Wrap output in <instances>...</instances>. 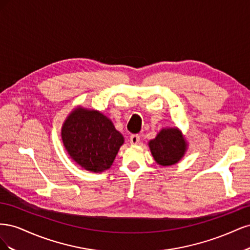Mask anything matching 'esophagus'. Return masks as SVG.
<instances>
[{"label": "esophagus", "mask_w": 250, "mask_h": 250, "mask_svg": "<svg viewBox=\"0 0 250 250\" xmlns=\"http://www.w3.org/2000/svg\"><path fill=\"white\" fill-rule=\"evenodd\" d=\"M140 142V135L139 134H132L130 137V144L132 145H137Z\"/></svg>", "instance_id": "esophagus-1"}]
</instances>
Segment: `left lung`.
I'll return each mask as SVG.
<instances>
[{"mask_svg": "<svg viewBox=\"0 0 250 250\" xmlns=\"http://www.w3.org/2000/svg\"><path fill=\"white\" fill-rule=\"evenodd\" d=\"M188 144L178 128H163L155 139L149 142L154 161L161 166H172L184 157Z\"/></svg>", "mask_w": 250, "mask_h": 250, "instance_id": "obj_1", "label": "left lung"}]
</instances>
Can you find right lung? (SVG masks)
Returning <instances> with one entry per match:
<instances>
[{"mask_svg": "<svg viewBox=\"0 0 250 250\" xmlns=\"http://www.w3.org/2000/svg\"><path fill=\"white\" fill-rule=\"evenodd\" d=\"M67 154L81 168L103 172L110 168L124 138L103 113L81 106L73 109L62 128Z\"/></svg>", "mask_w": 250, "mask_h": 250, "instance_id": "right-lung-1", "label": "right lung"}]
</instances>
